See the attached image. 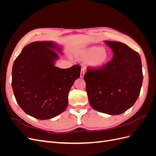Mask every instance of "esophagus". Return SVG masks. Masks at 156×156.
I'll use <instances>...</instances> for the list:
<instances>
[{"label": "esophagus", "mask_w": 156, "mask_h": 156, "mask_svg": "<svg viewBox=\"0 0 156 156\" xmlns=\"http://www.w3.org/2000/svg\"><path fill=\"white\" fill-rule=\"evenodd\" d=\"M85 73V72H84V68H81V75H80V77L81 78H83L84 77V75Z\"/></svg>", "instance_id": "34e87169"}]
</instances>
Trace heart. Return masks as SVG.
<instances>
[{
	"instance_id": "1",
	"label": "heart",
	"mask_w": 156,
	"mask_h": 156,
	"mask_svg": "<svg viewBox=\"0 0 156 156\" xmlns=\"http://www.w3.org/2000/svg\"><path fill=\"white\" fill-rule=\"evenodd\" d=\"M79 56L82 60H87V64L90 66L98 68L107 64L109 59L110 54L104 48L92 46L82 50L79 53Z\"/></svg>"
}]
</instances>
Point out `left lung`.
Masks as SVG:
<instances>
[{
    "instance_id": "8db88e82",
    "label": "left lung",
    "mask_w": 156,
    "mask_h": 156,
    "mask_svg": "<svg viewBox=\"0 0 156 156\" xmlns=\"http://www.w3.org/2000/svg\"><path fill=\"white\" fill-rule=\"evenodd\" d=\"M113 58L103 66L87 68L84 75L88 101L99 112L117 115L134 105L143 75L139 54L119 41H105Z\"/></svg>"
}]
</instances>
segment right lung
<instances>
[{"mask_svg":"<svg viewBox=\"0 0 156 156\" xmlns=\"http://www.w3.org/2000/svg\"><path fill=\"white\" fill-rule=\"evenodd\" d=\"M59 49L50 41H36L25 47L12 68V86L18 105L25 113L40 120L54 118L65 111L68 93L81 66L55 67Z\"/></svg>","mask_w":156,"mask_h":156,"instance_id":"right-lung-1","label":"right lung"}]
</instances>
